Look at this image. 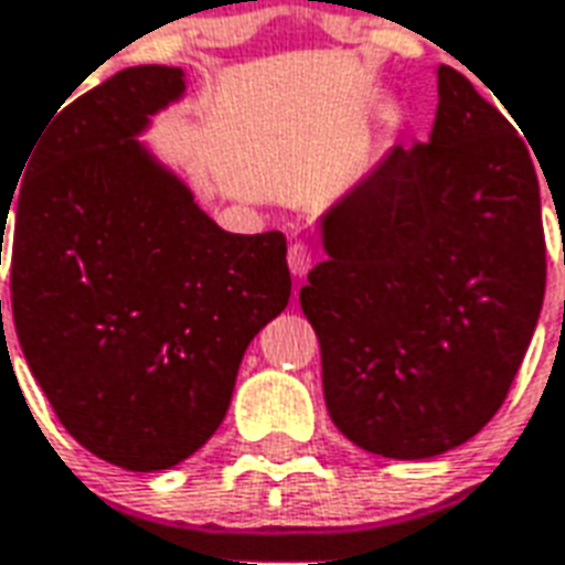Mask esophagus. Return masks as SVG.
I'll use <instances>...</instances> for the list:
<instances>
[{
	"label": "esophagus",
	"mask_w": 565,
	"mask_h": 565,
	"mask_svg": "<svg viewBox=\"0 0 565 565\" xmlns=\"http://www.w3.org/2000/svg\"><path fill=\"white\" fill-rule=\"evenodd\" d=\"M311 263H315V250H311V245L302 239L290 242V248H287V266H290V271H294L296 278L308 275Z\"/></svg>",
	"instance_id": "34e87169"
}]
</instances>
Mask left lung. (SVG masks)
Returning a JSON list of instances; mask_svg holds the SVG:
<instances>
[{
    "instance_id": "8db88e82",
    "label": "left lung",
    "mask_w": 565,
    "mask_h": 565,
    "mask_svg": "<svg viewBox=\"0 0 565 565\" xmlns=\"http://www.w3.org/2000/svg\"><path fill=\"white\" fill-rule=\"evenodd\" d=\"M431 140L395 146L323 218L299 294L347 440L434 458L491 422L545 299L539 179L515 125L437 68Z\"/></svg>"
}]
</instances>
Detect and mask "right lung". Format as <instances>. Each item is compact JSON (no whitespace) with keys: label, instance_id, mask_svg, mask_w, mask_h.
I'll return each instance as SVG.
<instances>
[{"label":"right lung","instance_id":"right-lung-1","mask_svg":"<svg viewBox=\"0 0 565 565\" xmlns=\"http://www.w3.org/2000/svg\"><path fill=\"white\" fill-rule=\"evenodd\" d=\"M182 89V68L137 65L83 92L0 203L32 374L83 449L137 473L218 431L245 347L290 299L284 233L221 230L134 140Z\"/></svg>","mask_w":565,"mask_h":565}]
</instances>
